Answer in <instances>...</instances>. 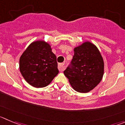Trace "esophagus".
Masks as SVG:
<instances>
[{"instance_id": "obj_1", "label": "esophagus", "mask_w": 125, "mask_h": 125, "mask_svg": "<svg viewBox=\"0 0 125 125\" xmlns=\"http://www.w3.org/2000/svg\"><path fill=\"white\" fill-rule=\"evenodd\" d=\"M58 69L59 71H63L64 70V63H61L58 64Z\"/></svg>"}]
</instances>
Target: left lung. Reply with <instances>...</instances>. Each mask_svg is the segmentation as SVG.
Segmentation results:
<instances>
[{
    "label": "left lung",
    "mask_w": 125,
    "mask_h": 125,
    "mask_svg": "<svg viewBox=\"0 0 125 125\" xmlns=\"http://www.w3.org/2000/svg\"><path fill=\"white\" fill-rule=\"evenodd\" d=\"M74 55L64 71L73 90L88 93L101 81L104 75L103 58L97 47L90 42L74 48Z\"/></svg>",
    "instance_id": "1"
}]
</instances>
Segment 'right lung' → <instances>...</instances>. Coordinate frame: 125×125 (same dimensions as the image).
<instances>
[{"label":"right lung","mask_w":125,"mask_h":125,"mask_svg":"<svg viewBox=\"0 0 125 125\" xmlns=\"http://www.w3.org/2000/svg\"><path fill=\"white\" fill-rule=\"evenodd\" d=\"M20 71L27 82L35 88L45 87L58 75L56 56L43 40L33 42L20 59Z\"/></svg>","instance_id":"add662e5"}]
</instances>
